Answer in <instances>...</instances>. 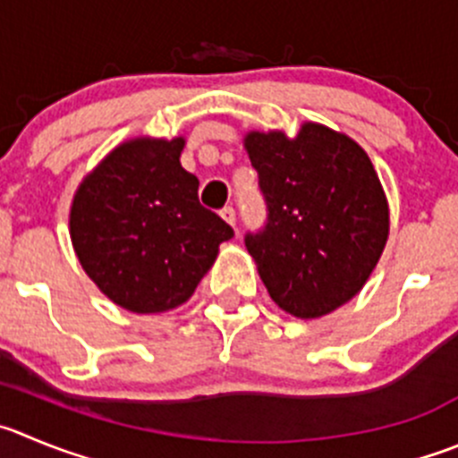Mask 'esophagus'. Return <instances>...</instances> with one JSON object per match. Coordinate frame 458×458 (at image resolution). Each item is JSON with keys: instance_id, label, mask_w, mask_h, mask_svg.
<instances>
[{"instance_id": "1", "label": "esophagus", "mask_w": 458, "mask_h": 458, "mask_svg": "<svg viewBox=\"0 0 458 458\" xmlns=\"http://www.w3.org/2000/svg\"><path fill=\"white\" fill-rule=\"evenodd\" d=\"M221 219H224L225 224H230V225L237 224V215H234L233 208H224V209H221Z\"/></svg>"}]
</instances>
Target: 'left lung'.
I'll use <instances>...</instances> for the list:
<instances>
[{
    "label": "left lung",
    "mask_w": 458,
    "mask_h": 458,
    "mask_svg": "<svg viewBox=\"0 0 458 458\" xmlns=\"http://www.w3.org/2000/svg\"><path fill=\"white\" fill-rule=\"evenodd\" d=\"M243 148L258 169L268 224L246 234L268 296L296 318H320L352 301L388 239V200L369 153L345 132L305 122L249 131Z\"/></svg>",
    "instance_id": "8db88e82"
}]
</instances>
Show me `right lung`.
Returning <instances> with one entry per match:
<instances>
[{
  "label": "right lung",
  "mask_w": 458,
  "mask_h": 458,
  "mask_svg": "<svg viewBox=\"0 0 458 458\" xmlns=\"http://www.w3.org/2000/svg\"><path fill=\"white\" fill-rule=\"evenodd\" d=\"M185 138H132L81 181L70 237L89 280L114 305L160 314L187 302L233 228L199 203L182 169Z\"/></svg>",
  "instance_id": "right-lung-1"
}]
</instances>
